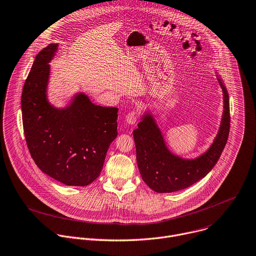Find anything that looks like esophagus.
<instances>
[{"label": "esophagus", "instance_id": "34e87169", "mask_svg": "<svg viewBox=\"0 0 256 256\" xmlns=\"http://www.w3.org/2000/svg\"><path fill=\"white\" fill-rule=\"evenodd\" d=\"M140 118V112L138 110H132L130 112H128L126 116V122L130 124H134L138 120V118Z\"/></svg>", "mask_w": 256, "mask_h": 256}]
</instances>
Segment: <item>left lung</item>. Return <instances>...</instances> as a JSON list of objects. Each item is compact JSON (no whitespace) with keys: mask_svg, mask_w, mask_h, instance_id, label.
I'll return each mask as SVG.
<instances>
[{"mask_svg":"<svg viewBox=\"0 0 256 256\" xmlns=\"http://www.w3.org/2000/svg\"><path fill=\"white\" fill-rule=\"evenodd\" d=\"M224 110L217 136L210 148L194 160L181 158L166 146L160 128L150 114L142 116L134 130L136 162L144 182L154 192L171 193L190 187L204 178L218 162L230 128L229 96L221 79Z\"/></svg>","mask_w":256,"mask_h":256,"instance_id":"left-lung-1","label":"left lung"}]
</instances>
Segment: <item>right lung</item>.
<instances>
[{
	"label": "right lung",
	"mask_w": 256,
	"mask_h": 256,
	"mask_svg": "<svg viewBox=\"0 0 256 256\" xmlns=\"http://www.w3.org/2000/svg\"><path fill=\"white\" fill-rule=\"evenodd\" d=\"M58 44H49L35 58L22 98L24 134L41 171L67 186H88L100 175L108 150L118 136L116 108L94 104L76 94L62 110L47 100L49 62Z\"/></svg>",
	"instance_id": "right-lung-1"
}]
</instances>
